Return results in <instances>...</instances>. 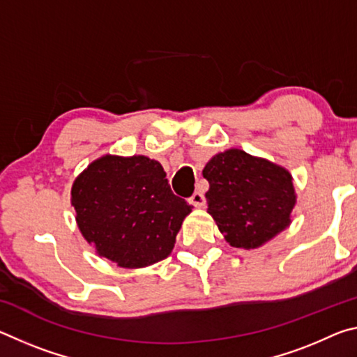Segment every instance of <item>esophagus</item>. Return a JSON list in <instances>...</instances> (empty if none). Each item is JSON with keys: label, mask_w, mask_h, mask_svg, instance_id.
<instances>
[{"label": "esophagus", "mask_w": 357, "mask_h": 357, "mask_svg": "<svg viewBox=\"0 0 357 357\" xmlns=\"http://www.w3.org/2000/svg\"><path fill=\"white\" fill-rule=\"evenodd\" d=\"M187 202H189V204H192V206H195V208H203L204 203H206V200H204V195L200 190H197L195 193H193V195Z\"/></svg>", "instance_id": "34e87169"}]
</instances>
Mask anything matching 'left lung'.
Listing matches in <instances>:
<instances>
[{
  "label": "left lung",
  "mask_w": 357,
  "mask_h": 357,
  "mask_svg": "<svg viewBox=\"0 0 357 357\" xmlns=\"http://www.w3.org/2000/svg\"><path fill=\"white\" fill-rule=\"evenodd\" d=\"M203 176L208 213L231 247L258 249L291 225L298 197L285 167L231 148L211 157Z\"/></svg>",
  "instance_id": "8db88e82"
}]
</instances>
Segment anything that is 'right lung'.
Listing matches in <instances>:
<instances>
[{
  "instance_id": "obj_1",
  "label": "right lung",
  "mask_w": 357,
  "mask_h": 357,
  "mask_svg": "<svg viewBox=\"0 0 357 357\" xmlns=\"http://www.w3.org/2000/svg\"><path fill=\"white\" fill-rule=\"evenodd\" d=\"M160 162L105 154L75 178L70 204L77 227L100 258L146 268L170 255L190 204L174 195Z\"/></svg>"
}]
</instances>
